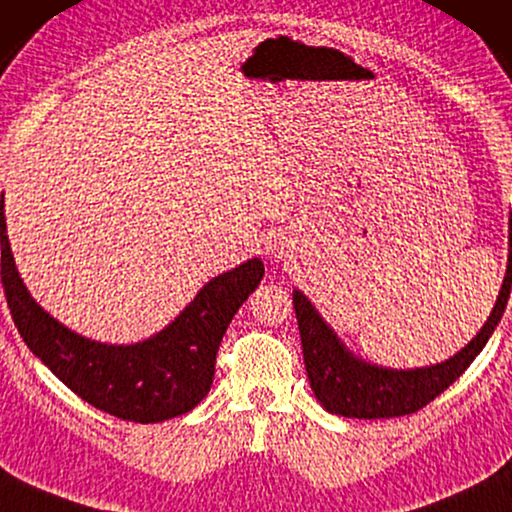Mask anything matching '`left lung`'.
Returning a JSON list of instances; mask_svg holds the SVG:
<instances>
[{"label": "left lung", "instance_id": "obj_1", "mask_svg": "<svg viewBox=\"0 0 512 512\" xmlns=\"http://www.w3.org/2000/svg\"><path fill=\"white\" fill-rule=\"evenodd\" d=\"M512 241V216H510ZM512 248V246H510ZM512 287V250L508 255V271L494 310L483 329L462 352L446 363L416 370H388L363 363L347 352L324 324L310 301L301 292H294L296 322L301 331L303 361L317 400L331 414L347 418H395L416 414L425 404L446 391L453 381L469 368L471 361L483 352L485 342L501 322Z\"/></svg>", "mask_w": 512, "mask_h": 512}]
</instances>
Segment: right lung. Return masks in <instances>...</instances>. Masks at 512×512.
Returning <instances> with one entry per match:
<instances>
[{"label": "right lung", "instance_id": "obj_1", "mask_svg": "<svg viewBox=\"0 0 512 512\" xmlns=\"http://www.w3.org/2000/svg\"><path fill=\"white\" fill-rule=\"evenodd\" d=\"M0 243L2 287L25 345L91 407L131 423L167 421L200 404L211 388L220 340L264 276V264L250 259L204 285L165 331L117 347L68 331L29 296L6 236L4 195Z\"/></svg>", "mask_w": 512, "mask_h": 512}]
</instances>
